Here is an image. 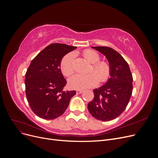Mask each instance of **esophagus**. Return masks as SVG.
<instances>
[{"label":"esophagus","instance_id":"1","mask_svg":"<svg viewBox=\"0 0 158 158\" xmlns=\"http://www.w3.org/2000/svg\"><path fill=\"white\" fill-rule=\"evenodd\" d=\"M83 92H84V91H83V90H82V89H78L77 91H76V94H82Z\"/></svg>","mask_w":158,"mask_h":158}]
</instances>
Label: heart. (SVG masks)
<instances>
[{
	"mask_svg": "<svg viewBox=\"0 0 158 158\" xmlns=\"http://www.w3.org/2000/svg\"><path fill=\"white\" fill-rule=\"evenodd\" d=\"M83 55L85 59L92 63V68L89 71L90 73L73 76L69 81L70 86L74 89H83L95 86L98 82L101 84L106 82L111 74V67L108 62L100 60L99 55L94 50H85ZM74 59L75 54L69 52L61 60L60 70L66 77H70L74 73Z\"/></svg>",
	"mask_w": 158,
	"mask_h": 158,
	"instance_id": "obj_1",
	"label": "heart"
}]
</instances>
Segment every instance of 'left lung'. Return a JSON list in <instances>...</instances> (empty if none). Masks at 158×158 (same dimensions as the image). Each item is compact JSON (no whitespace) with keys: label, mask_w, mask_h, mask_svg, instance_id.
I'll return each mask as SVG.
<instances>
[{"label":"left lung","mask_w":158,"mask_h":158,"mask_svg":"<svg viewBox=\"0 0 158 158\" xmlns=\"http://www.w3.org/2000/svg\"><path fill=\"white\" fill-rule=\"evenodd\" d=\"M106 55L111 67V78L98 89L88 104L89 113L98 120L109 121L125 111L132 93V75L127 62L117 51L108 47H92Z\"/></svg>","instance_id":"8db88e82"}]
</instances>
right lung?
<instances>
[{
  "label": "right lung",
  "instance_id": "obj_1",
  "mask_svg": "<svg viewBox=\"0 0 158 158\" xmlns=\"http://www.w3.org/2000/svg\"><path fill=\"white\" fill-rule=\"evenodd\" d=\"M76 47L52 44L33 59L26 73V95L37 116L52 120L59 117L67 109L75 90H64L66 80L60 71L62 58Z\"/></svg>",
  "mask_w": 158,
  "mask_h": 158
}]
</instances>
